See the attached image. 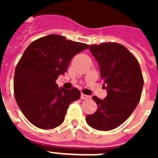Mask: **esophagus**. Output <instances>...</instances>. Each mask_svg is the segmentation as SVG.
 <instances>
[{"instance_id": "esophagus-1", "label": "esophagus", "mask_w": 158, "mask_h": 158, "mask_svg": "<svg viewBox=\"0 0 158 158\" xmlns=\"http://www.w3.org/2000/svg\"><path fill=\"white\" fill-rule=\"evenodd\" d=\"M91 97L88 95H85V94H81V100H88V99H90Z\"/></svg>"}]
</instances>
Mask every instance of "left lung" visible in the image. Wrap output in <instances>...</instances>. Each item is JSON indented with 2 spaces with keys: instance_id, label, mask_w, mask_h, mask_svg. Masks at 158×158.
<instances>
[{
  "instance_id": "left-lung-1",
  "label": "left lung",
  "mask_w": 158,
  "mask_h": 158,
  "mask_svg": "<svg viewBox=\"0 0 158 158\" xmlns=\"http://www.w3.org/2000/svg\"><path fill=\"white\" fill-rule=\"evenodd\" d=\"M89 47L99 64L107 95L104 100L93 96L97 110L86 116V122L98 131H111L123 123L136 108L142 95L143 77L139 62L121 44L104 43Z\"/></svg>"
}]
</instances>
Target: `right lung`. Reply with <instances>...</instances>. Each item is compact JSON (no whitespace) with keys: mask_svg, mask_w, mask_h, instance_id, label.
Here are the masks:
<instances>
[{"mask_svg":"<svg viewBox=\"0 0 158 158\" xmlns=\"http://www.w3.org/2000/svg\"><path fill=\"white\" fill-rule=\"evenodd\" d=\"M87 44L49 35L32 42L18 62L14 74V95L27 120L40 129L61 125L72 102L80 98L76 88L65 89L56 84L58 76L67 72L77 54Z\"/></svg>","mask_w":158,"mask_h":158,"instance_id":"right-lung-1","label":"right lung"}]
</instances>
